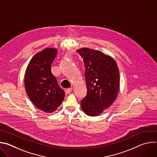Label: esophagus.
Instances as JSON below:
<instances>
[{
    "instance_id": "34e87169",
    "label": "esophagus",
    "mask_w": 157,
    "mask_h": 157,
    "mask_svg": "<svg viewBox=\"0 0 157 157\" xmlns=\"http://www.w3.org/2000/svg\"><path fill=\"white\" fill-rule=\"evenodd\" d=\"M72 91H73V88H72V87L68 88V89H66V90H65V93H66V94H70L71 92H72Z\"/></svg>"
}]
</instances>
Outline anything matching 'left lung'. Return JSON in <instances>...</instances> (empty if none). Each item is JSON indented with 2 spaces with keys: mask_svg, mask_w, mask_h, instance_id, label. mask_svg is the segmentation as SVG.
I'll return each mask as SVG.
<instances>
[{
  "mask_svg": "<svg viewBox=\"0 0 157 157\" xmlns=\"http://www.w3.org/2000/svg\"><path fill=\"white\" fill-rule=\"evenodd\" d=\"M83 58L87 95L81 107L89 116H97L110 107L117 97L120 77L116 61L102 52L87 48L77 50Z\"/></svg>",
  "mask_w": 157,
  "mask_h": 157,
  "instance_id": "8db88e82",
  "label": "left lung"
}]
</instances>
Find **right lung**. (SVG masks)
<instances>
[{"mask_svg":"<svg viewBox=\"0 0 157 157\" xmlns=\"http://www.w3.org/2000/svg\"><path fill=\"white\" fill-rule=\"evenodd\" d=\"M58 53L55 48H47L35 54L25 73L26 93L34 105L47 113L56 110L64 98V91L58 86L51 71Z\"/></svg>","mask_w":157,"mask_h":157,"instance_id":"add662e5","label":"right lung"}]
</instances>
